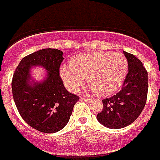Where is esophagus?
Returning <instances> with one entry per match:
<instances>
[{
  "instance_id": "34e87169",
  "label": "esophagus",
  "mask_w": 160,
  "mask_h": 160,
  "mask_svg": "<svg viewBox=\"0 0 160 160\" xmlns=\"http://www.w3.org/2000/svg\"><path fill=\"white\" fill-rule=\"evenodd\" d=\"M80 100H81V101L89 102L90 100V98H87V97H85V96H82V97L80 98Z\"/></svg>"
}]
</instances>
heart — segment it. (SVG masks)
I'll return each instance as SVG.
<instances>
[{"instance_id":"obj_1","label":"heart","mask_w":160,"mask_h":160,"mask_svg":"<svg viewBox=\"0 0 160 160\" xmlns=\"http://www.w3.org/2000/svg\"><path fill=\"white\" fill-rule=\"evenodd\" d=\"M128 70V59L117 52H93L73 56L70 66L60 68V76L65 86L71 92H77L88 84L100 96L116 92L121 87Z\"/></svg>"}]
</instances>
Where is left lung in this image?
I'll return each mask as SVG.
<instances>
[{
	"mask_svg": "<svg viewBox=\"0 0 160 160\" xmlns=\"http://www.w3.org/2000/svg\"><path fill=\"white\" fill-rule=\"evenodd\" d=\"M128 62V73L122 90L102 100L103 109L98 121L111 129H119L132 123L143 110L148 90V71L135 55L123 51Z\"/></svg>",
	"mask_w": 160,
	"mask_h": 160,
	"instance_id": "left-lung-1",
	"label": "left lung"
}]
</instances>
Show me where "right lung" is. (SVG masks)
I'll return each mask as SVG.
<instances>
[{
  "mask_svg": "<svg viewBox=\"0 0 160 160\" xmlns=\"http://www.w3.org/2000/svg\"><path fill=\"white\" fill-rule=\"evenodd\" d=\"M62 51L44 49L25 56L13 73L12 92L22 118L31 128L41 132L54 133L70 120L78 96L68 92L61 78L59 69ZM40 65L48 70L42 83H31L30 68Z\"/></svg>",
  "mask_w": 160,
  "mask_h": 160,
  "instance_id": "1",
  "label": "right lung"
}]
</instances>
